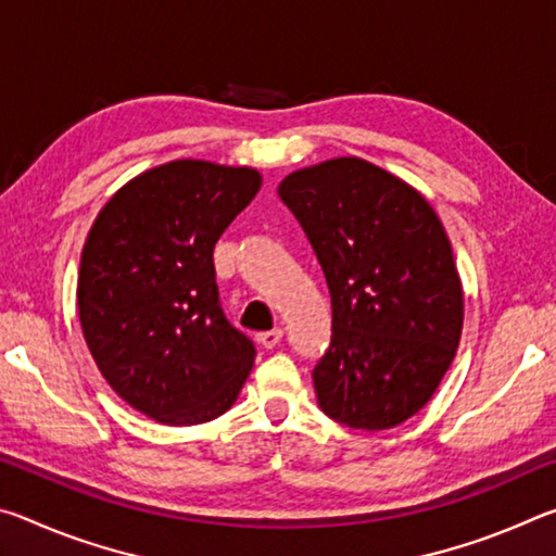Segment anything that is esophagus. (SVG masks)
Masks as SVG:
<instances>
[{"mask_svg": "<svg viewBox=\"0 0 556 556\" xmlns=\"http://www.w3.org/2000/svg\"><path fill=\"white\" fill-rule=\"evenodd\" d=\"M281 336H285V331H281V328H271V331L257 333V343L262 348H267V351H271V348H275L281 341Z\"/></svg>", "mask_w": 556, "mask_h": 556, "instance_id": "esophagus-1", "label": "esophagus"}]
</instances>
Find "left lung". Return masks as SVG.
<instances>
[{"label":"left lung","instance_id":"obj_1","mask_svg":"<svg viewBox=\"0 0 556 556\" xmlns=\"http://www.w3.org/2000/svg\"><path fill=\"white\" fill-rule=\"evenodd\" d=\"M279 199L331 294V345L312 372L318 404L351 429L402 425L439 388L464 326L444 225L412 186L355 156L289 174Z\"/></svg>","mask_w":556,"mask_h":556}]
</instances>
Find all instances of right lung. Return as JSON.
<instances>
[{
    "mask_svg": "<svg viewBox=\"0 0 556 556\" xmlns=\"http://www.w3.org/2000/svg\"><path fill=\"white\" fill-rule=\"evenodd\" d=\"M262 176L181 159L137 176L88 232L78 312L102 378L164 425L220 417L255 363V343L223 314L213 250Z\"/></svg>",
    "mask_w": 556,
    "mask_h": 556,
    "instance_id": "right-lung-1",
    "label": "right lung"
}]
</instances>
